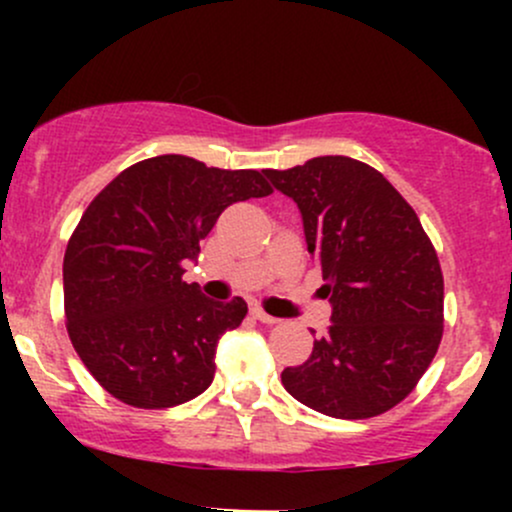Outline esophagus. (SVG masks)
I'll return each instance as SVG.
<instances>
[{"label":"esophagus","mask_w":512,"mask_h":512,"mask_svg":"<svg viewBox=\"0 0 512 512\" xmlns=\"http://www.w3.org/2000/svg\"><path fill=\"white\" fill-rule=\"evenodd\" d=\"M252 317H255V320L264 322V325H276V322H279L274 315H269L267 310H262L260 305H255V308H252Z\"/></svg>","instance_id":"obj_1"}]
</instances>
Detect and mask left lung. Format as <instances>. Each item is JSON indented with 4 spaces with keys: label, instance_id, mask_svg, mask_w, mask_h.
<instances>
[{
    "label": "left lung",
    "instance_id": "8db88e82",
    "mask_svg": "<svg viewBox=\"0 0 512 512\" xmlns=\"http://www.w3.org/2000/svg\"><path fill=\"white\" fill-rule=\"evenodd\" d=\"M298 204L308 252L320 264L332 325L281 383L334 419L397 407L443 339V272L416 211L390 180L349 156L264 170Z\"/></svg>",
    "mask_w": 512,
    "mask_h": 512
}]
</instances>
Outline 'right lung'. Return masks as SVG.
Segmentation results:
<instances>
[{
    "label": "right lung",
    "mask_w": 512,
    "mask_h": 512,
    "mask_svg": "<svg viewBox=\"0 0 512 512\" xmlns=\"http://www.w3.org/2000/svg\"><path fill=\"white\" fill-rule=\"evenodd\" d=\"M272 195L260 170L207 168L166 154L134 163L103 187L64 252V317L88 373L137 409L190 402L214 380L223 332L243 298L209 301L182 281L221 211Z\"/></svg>",
    "instance_id": "right-lung-1"
}]
</instances>
